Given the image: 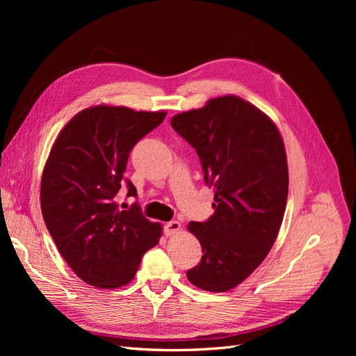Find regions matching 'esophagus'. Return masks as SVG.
Returning a JSON list of instances; mask_svg holds the SVG:
<instances>
[{"instance_id":"34e87169","label":"esophagus","mask_w":356,"mask_h":356,"mask_svg":"<svg viewBox=\"0 0 356 356\" xmlns=\"http://www.w3.org/2000/svg\"><path fill=\"white\" fill-rule=\"evenodd\" d=\"M180 227H181L180 222H177V220L167 222L165 227H164V234L167 236H172V235H175V234H177L180 231Z\"/></svg>"}]
</instances>
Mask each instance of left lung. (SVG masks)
<instances>
[{
	"mask_svg": "<svg viewBox=\"0 0 356 356\" xmlns=\"http://www.w3.org/2000/svg\"><path fill=\"white\" fill-rule=\"evenodd\" d=\"M172 127L200 159L204 183L215 189V213L188 225L202 245L189 282L207 291H228L263 263L282 227L287 195V156L277 125L235 95L181 112Z\"/></svg>",
	"mask_w": 356,
	"mask_h": 356,
	"instance_id": "8db88e82",
	"label": "left lung"
}]
</instances>
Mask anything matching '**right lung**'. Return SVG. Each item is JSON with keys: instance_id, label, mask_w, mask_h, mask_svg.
<instances>
[{"instance_id": "obj_1", "label": "right lung", "mask_w": 356, "mask_h": 356, "mask_svg": "<svg viewBox=\"0 0 356 356\" xmlns=\"http://www.w3.org/2000/svg\"><path fill=\"white\" fill-rule=\"evenodd\" d=\"M165 112L98 105L74 115L46 161L40 203L46 227L67 266L85 283L117 289L134 278L143 255L159 244L163 228L137 203L121 211L117 197L131 149L159 127Z\"/></svg>"}]
</instances>
